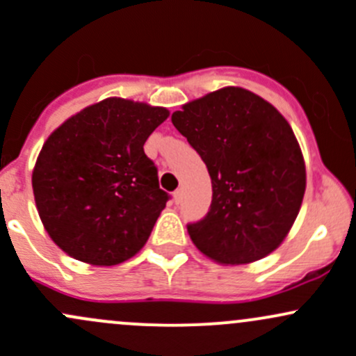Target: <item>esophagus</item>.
Masks as SVG:
<instances>
[{"mask_svg":"<svg viewBox=\"0 0 356 356\" xmlns=\"http://www.w3.org/2000/svg\"><path fill=\"white\" fill-rule=\"evenodd\" d=\"M181 200H182V191L177 189V191H175V193H174V201H175V204L181 203Z\"/></svg>","mask_w":356,"mask_h":356,"instance_id":"1","label":"esophagus"}]
</instances>
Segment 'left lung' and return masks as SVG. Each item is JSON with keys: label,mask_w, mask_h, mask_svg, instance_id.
I'll return each mask as SVG.
<instances>
[{"label": "left lung", "mask_w": 356, "mask_h": 356, "mask_svg": "<svg viewBox=\"0 0 356 356\" xmlns=\"http://www.w3.org/2000/svg\"><path fill=\"white\" fill-rule=\"evenodd\" d=\"M172 122L211 177L208 215L188 225L197 250L238 266L278 249L307 184L300 145L280 111L249 90L225 87L184 104Z\"/></svg>", "instance_id": "1"}]
</instances>
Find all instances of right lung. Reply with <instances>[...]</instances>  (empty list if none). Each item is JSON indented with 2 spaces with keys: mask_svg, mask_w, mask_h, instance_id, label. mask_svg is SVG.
<instances>
[{
  "mask_svg": "<svg viewBox=\"0 0 356 356\" xmlns=\"http://www.w3.org/2000/svg\"><path fill=\"white\" fill-rule=\"evenodd\" d=\"M165 107L109 97L49 134L32 172L40 222L56 245L92 266L136 256L165 208L143 145Z\"/></svg>",
  "mask_w": 356,
  "mask_h": 356,
  "instance_id": "right-lung-1",
  "label": "right lung"
}]
</instances>
